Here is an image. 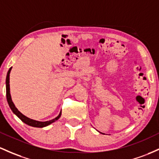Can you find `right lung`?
<instances>
[{
	"mask_svg": "<svg viewBox=\"0 0 159 159\" xmlns=\"http://www.w3.org/2000/svg\"><path fill=\"white\" fill-rule=\"evenodd\" d=\"M12 67L9 69L7 75V78H6V91H7V102L9 104V106L11 109V110L13 111V112L22 121H23L24 123H25L26 125H29V126L31 127H34V128H43V127H46L50 125V124L53 123L59 119L61 116V111L60 113L59 114V116L57 117H56L55 118L53 119L50 120V121H35V120L31 119V118H28L24 115H22V113L20 112L18 109L16 108V106L14 105V103L13 102L11 99V96H10V71H11Z\"/></svg>",
	"mask_w": 159,
	"mask_h": 159,
	"instance_id": "obj_1",
	"label": "right lung"
}]
</instances>
